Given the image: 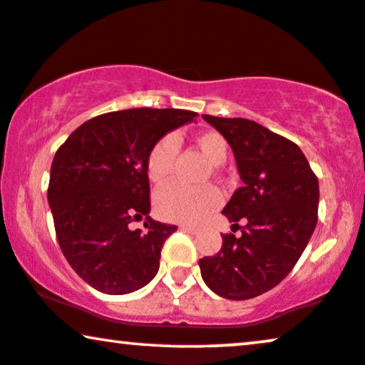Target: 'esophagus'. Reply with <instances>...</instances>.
<instances>
[{
	"mask_svg": "<svg viewBox=\"0 0 365 365\" xmlns=\"http://www.w3.org/2000/svg\"><path fill=\"white\" fill-rule=\"evenodd\" d=\"M180 230L187 232V233H192V235H195L198 233V228L197 227H190V225H180Z\"/></svg>",
	"mask_w": 365,
	"mask_h": 365,
	"instance_id": "34e87169",
	"label": "esophagus"
}]
</instances>
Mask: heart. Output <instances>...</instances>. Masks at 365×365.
I'll return each mask as SVG.
<instances>
[{
    "label": "heart",
    "mask_w": 365,
    "mask_h": 365,
    "mask_svg": "<svg viewBox=\"0 0 365 365\" xmlns=\"http://www.w3.org/2000/svg\"><path fill=\"white\" fill-rule=\"evenodd\" d=\"M195 142L213 165L227 160L228 147L225 138L217 132L198 133ZM177 135L170 133L150 148L147 157V175L153 183L167 182L173 172L178 155ZM222 195L215 187H188L182 183H170L160 188L155 195V210L163 220L178 223H198L220 205Z\"/></svg>",
    "instance_id": "obj_1"
}]
</instances>
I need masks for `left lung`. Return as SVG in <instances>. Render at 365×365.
I'll list each match as a JSON object with an SVG mask.
<instances>
[{
	"mask_svg": "<svg viewBox=\"0 0 365 365\" xmlns=\"http://www.w3.org/2000/svg\"><path fill=\"white\" fill-rule=\"evenodd\" d=\"M223 135L244 185L222 213L242 235H222V249L198 262L207 287L247 300L280 284L294 269L317 225L319 180L297 145L245 118L203 115ZM232 225V227H233Z\"/></svg>",
	"mask_w": 365,
	"mask_h": 365,
	"instance_id": "left-lung-1",
	"label": "left lung"
}]
</instances>
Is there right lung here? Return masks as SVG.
Instances as JSON below:
<instances>
[{
  "label": "right lung",
  "mask_w": 365,
  "mask_h": 365,
  "mask_svg": "<svg viewBox=\"0 0 365 365\" xmlns=\"http://www.w3.org/2000/svg\"><path fill=\"white\" fill-rule=\"evenodd\" d=\"M195 111L132 108L78 126L53 158L48 187L63 255L91 287L123 295L157 275L160 252L175 225L150 218V148ZM145 220V230L132 221Z\"/></svg>",
  "instance_id": "add662e5"
}]
</instances>
